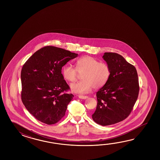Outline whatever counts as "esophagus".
Here are the masks:
<instances>
[{
	"label": "esophagus",
	"instance_id": "34e87169",
	"mask_svg": "<svg viewBox=\"0 0 160 160\" xmlns=\"http://www.w3.org/2000/svg\"><path fill=\"white\" fill-rule=\"evenodd\" d=\"M78 97L79 98L83 99L88 98V96H84V95H79Z\"/></svg>",
	"mask_w": 160,
	"mask_h": 160
}]
</instances>
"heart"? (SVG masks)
I'll return each mask as SVG.
<instances>
[{
  "label": "heart",
  "mask_w": 160,
  "mask_h": 160,
  "mask_svg": "<svg viewBox=\"0 0 160 160\" xmlns=\"http://www.w3.org/2000/svg\"><path fill=\"white\" fill-rule=\"evenodd\" d=\"M75 68L66 65L63 68L62 74L67 81L75 82L79 74H82V81L72 83L70 88L72 92L79 94H85L90 92L93 88H101L105 86L110 76L109 65L99 62L93 57L85 56L75 61Z\"/></svg>",
  "instance_id": "1"
}]
</instances>
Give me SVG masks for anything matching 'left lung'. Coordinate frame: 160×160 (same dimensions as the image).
I'll return each instance as SVG.
<instances>
[{
  "label": "left lung",
  "instance_id": "left-lung-1",
  "mask_svg": "<svg viewBox=\"0 0 160 160\" xmlns=\"http://www.w3.org/2000/svg\"><path fill=\"white\" fill-rule=\"evenodd\" d=\"M102 58L109 65L110 76L97 92L98 102L92 118L99 125L108 126L129 116L138 96L139 82L136 68L121 55L105 52Z\"/></svg>",
  "mask_w": 160,
  "mask_h": 160
}]
</instances>
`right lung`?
<instances>
[{
  "mask_svg": "<svg viewBox=\"0 0 160 160\" xmlns=\"http://www.w3.org/2000/svg\"><path fill=\"white\" fill-rule=\"evenodd\" d=\"M78 54L48 46L31 56L21 71V98L24 106L42 122L52 125L65 116L74 95L65 93L70 89L62 68Z\"/></svg>",
  "mask_w": 160,
  "mask_h": 160,
  "instance_id": "1",
  "label": "right lung"
}]
</instances>
